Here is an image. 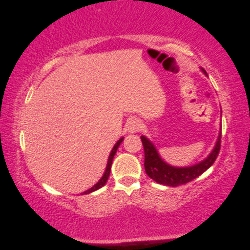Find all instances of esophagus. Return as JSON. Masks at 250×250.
<instances>
[{
    "label": "esophagus",
    "mask_w": 250,
    "mask_h": 250,
    "mask_svg": "<svg viewBox=\"0 0 250 250\" xmlns=\"http://www.w3.org/2000/svg\"><path fill=\"white\" fill-rule=\"evenodd\" d=\"M127 130L129 133H135L140 132L142 129V123L138 120H132L127 123Z\"/></svg>",
    "instance_id": "1"
}]
</instances>
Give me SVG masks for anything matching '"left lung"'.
<instances>
[{
    "label": "left lung",
    "mask_w": 250,
    "mask_h": 250,
    "mask_svg": "<svg viewBox=\"0 0 250 250\" xmlns=\"http://www.w3.org/2000/svg\"><path fill=\"white\" fill-rule=\"evenodd\" d=\"M203 72L206 74V72L204 71V69ZM141 140L143 143V146H144V166L146 174L148 175L153 181L158 184L176 187L179 185H184V184L189 183L193 181V179L197 178L199 175L205 173L212 164H214L220 150L222 132L219 133L218 140L217 143H216L214 149H212V152L208 155L207 158L204 159L203 162L189 167H174L168 165V164L164 162L161 156H159L157 149L155 148L153 143H150L145 136H141Z\"/></svg>",
    "instance_id": "1"
}]
</instances>
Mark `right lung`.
I'll return each mask as SVG.
<instances>
[{
    "label": "right lung",
    "mask_w": 250,
    "mask_h": 250,
    "mask_svg": "<svg viewBox=\"0 0 250 250\" xmlns=\"http://www.w3.org/2000/svg\"><path fill=\"white\" fill-rule=\"evenodd\" d=\"M123 140H124V137H122L121 140L118 141L115 145H114L113 149H112V152H110V154H109L108 162H107V166H106V169H105V173H104V175H103V177H102V178L100 179V182L96 183L95 185H94L92 188H89V189H87L86 191H84V193H82L81 195H84V194H89V193H92V191H95V190H97V189H100L101 187H103V186L105 185L106 182H107L108 177H109V174H110V167H112L113 158H114V156H115V154H116V152H117V148H118V146L121 145V143L123 142Z\"/></svg>",
    "instance_id": "obj_1"
}]
</instances>
